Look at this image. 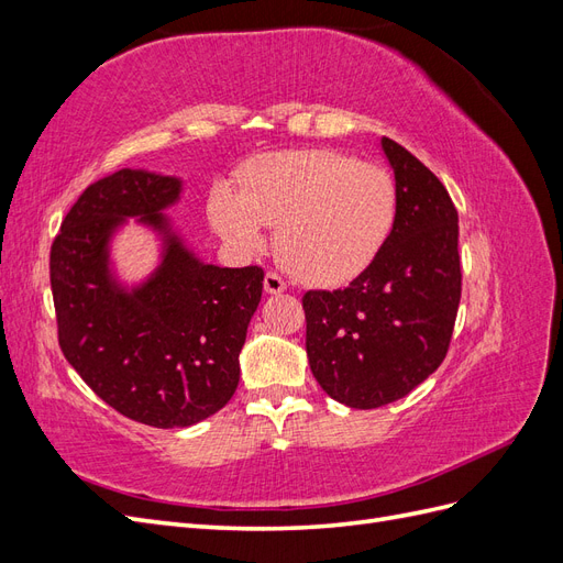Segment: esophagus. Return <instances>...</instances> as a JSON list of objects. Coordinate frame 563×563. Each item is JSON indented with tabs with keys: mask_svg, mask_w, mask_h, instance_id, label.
<instances>
[{
	"mask_svg": "<svg viewBox=\"0 0 563 563\" xmlns=\"http://www.w3.org/2000/svg\"><path fill=\"white\" fill-rule=\"evenodd\" d=\"M263 286H265V294L277 296V294H284L286 282L279 275H275V272H267L265 279H263Z\"/></svg>",
	"mask_w": 563,
	"mask_h": 563,
	"instance_id": "obj_1",
	"label": "esophagus"
}]
</instances>
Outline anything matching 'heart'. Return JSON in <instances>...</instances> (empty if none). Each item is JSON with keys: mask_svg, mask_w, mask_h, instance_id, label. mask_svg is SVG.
Masks as SVG:
<instances>
[{"mask_svg": "<svg viewBox=\"0 0 563 563\" xmlns=\"http://www.w3.org/2000/svg\"><path fill=\"white\" fill-rule=\"evenodd\" d=\"M218 234L242 251L275 249L296 279L333 286L380 253L397 220V187L383 168L335 150H291L255 159L242 187L220 185L209 203Z\"/></svg>", "mask_w": 563, "mask_h": 563, "instance_id": "1", "label": "heart"}]
</instances>
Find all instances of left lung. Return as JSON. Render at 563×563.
Masks as SVG:
<instances>
[{
    "label": "left lung",
    "instance_id": "8db88e82",
    "mask_svg": "<svg viewBox=\"0 0 563 563\" xmlns=\"http://www.w3.org/2000/svg\"><path fill=\"white\" fill-rule=\"evenodd\" d=\"M397 220L347 288L302 296L308 360L327 395L350 408L406 397L444 362L460 302L457 211L446 187L399 143L383 139Z\"/></svg>",
    "mask_w": 563,
    "mask_h": 563
}]
</instances>
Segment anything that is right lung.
Instances as JSON below:
<instances>
[{"instance_id":"right-lung-1","label":"right lung","mask_w":563,"mask_h":563,"mask_svg":"<svg viewBox=\"0 0 563 563\" xmlns=\"http://www.w3.org/2000/svg\"><path fill=\"white\" fill-rule=\"evenodd\" d=\"M178 176L122 168L89 185L51 246L58 343L96 395L150 428H190L240 385V352L265 272L203 263L166 209ZM135 217L158 234L161 261L139 285L118 279L111 242Z\"/></svg>"}]
</instances>
